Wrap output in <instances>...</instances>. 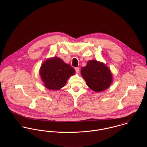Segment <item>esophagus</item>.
<instances>
[{
    "label": "esophagus",
    "mask_w": 147,
    "mask_h": 147,
    "mask_svg": "<svg viewBox=\"0 0 147 147\" xmlns=\"http://www.w3.org/2000/svg\"><path fill=\"white\" fill-rule=\"evenodd\" d=\"M75 71H76V72L77 73H78V72H79L80 68H79V67H76V68H75Z\"/></svg>",
    "instance_id": "1"
}]
</instances>
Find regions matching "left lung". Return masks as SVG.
<instances>
[{
  "mask_svg": "<svg viewBox=\"0 0 147 147\" xmlns=\"http://www.w3.org/2000/svg\"><path fill=\"white\" fill-rule=\"evenodd\" d=\"M81 74L87 86L96 92L104 91L113 83L110 69L103 62L90 60L81 69Z\"/></svg>",
  "mask_w": 147,
  "mask_h": 147,
  "instance_id": "8db88e82",
  "label": "left lung"
}]
</instances>
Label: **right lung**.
I'll use <instances>...</instances> for the list:
<instances>
[{
	"label": "right lung",
	"mask_w": 147,
	"mask_h": 147,
	"mask_svg": "<svg viewBox=\"0 0 147 147\" xmlns=\"http://www.w3.org/2000/svg\"><path fill=\"white\" fill-rule=\"evenodd\" d=\"M75 73L72 67L55 57L47 59L40 69V75L44 86L48 89L54 90L64 86L69 78Z\"/></svg>",
	"instance_id": "right-lung-1"
}]
</instances>
